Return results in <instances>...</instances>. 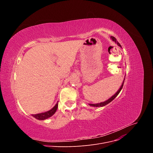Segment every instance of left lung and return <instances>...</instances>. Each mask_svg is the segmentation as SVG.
Returning a JSON list of instances; mask_svg holds the SVG:
<instances>
[{
	"mask_svg": "<svg viewBox=\"0 0 153 153\" xmlns=\"http://www.w3.org/2000/svg\"><path fill=\"white\" fill-rule=\"evenodd\" d=\"M111 39H112L115 43H117L118 46H119V47H121V45L119 44V43H118V41H117V39H115L114 36H111ZM124 80H123V84H122V85H121V87L119 88V89L117 91V92L116 93H115L114 96H112V97H111V98H110L108 100H106V101H104V102L100 103H96V104H89V105H90V106H94V107H100V106H105V105H106L107 104H108L109 103H110L111 101H113V100L115 98V97H117V96L119 94V92H121V89H122V88H123V85H124Z\"/></svg>",
	"mask_w": 153,
	"mask_h": 153,
	"instance_id": "obj_1",
	"label": "left lung"
}]
</instances>
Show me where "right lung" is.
I'll return each mask as SVG.
<instances>
[{"mask_svg":"<svg viewBox=\"0 0 153 153\" xmlns=\"http://www.w3.org/2000/svg\"><path fill=\"white\" fill-rule=\"evenodd\" d=\"M57 108H58V102L56 103V105H55L52 109L47 111V112H43V113H41V114H38L32 115L34 117H35L36 119H38V120L47 119L50 117L51 116H52V115L57 111Z\"/></svg>","mask_w":153,"mask_h":153,"instance_id":"1","label":"right lung"}]
</instances>
